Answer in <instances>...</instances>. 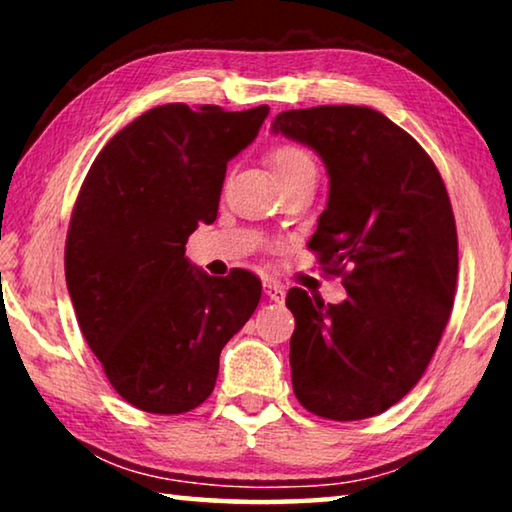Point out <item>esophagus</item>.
<instances>
[{"mask_svg":"<svg viewBox=\"0 0 512 512\" xmlns=\"http://www.w3.org/2000/svg\"><path fill=\"white\" fill-rule=\"evenodd\" d=\"M264 291L273 302H284V298H287V291H284L280 284H275V282H264Z\"/></svg>","mask_w":512,"mask_h":512,"instance_id":"34e87169","label":"esophagus"}]
</instances>
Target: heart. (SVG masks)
Listing matches in <instances>:
<instances>
[{"instance_id": "obj_1", "label": "heart", "mask_w": 512, "mask_h": 512, "mask_svg": "<svg viewBox=\"0 0 512 512\" xmlns=\"http://www.w3.org/2000/svg\"><path fill=\"white\" fill-rule=\"evenodd\" d=\"M268 164H271V171L277 180V185L284 183V180H291L300 176L305 171H316L314 160L311 155L302 149V146L293 142H280L275 144L266 155Z\"/></svg>"}]
</instances>
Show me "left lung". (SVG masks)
<instances>
[{
  "instance_id": "obj_1",
  "label": "left lung",
  "mask_w": 512,
  "mask_h": 512,
  "mask_svg": "<svg viewBox=\"0 0 512 512\" xmlns=\"http://www.w3.org/2000/svg\"><path fill=\"white\" fill-rule=\"evenodd\" d=\"M273 133L325 162L329 198L309 248L348 291L339 305L289 291L293 393L320 418H372L418 384L452 314V203L427 151L372 108L287 110Z\"/></svg>"
}]
</instances>
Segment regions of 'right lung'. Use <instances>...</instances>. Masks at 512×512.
I'll list each match as a JSON object with an SVG mask.
<instances>
[{"label": "right lung", "mask_w": 512, "mask_h": 512, "mask_svg": "<svg viewBox=\"0 0 512 512\" xmlns=\"http://www.w3.org/2000/svg\"><path fill=\"white\" fill-rule=\"evenodd\" d=\"M266 117L268 106L151 108L103 146L83 180L67 230V291L90 350L135 409L176 415L203 404L223 345L262 298L253 273L207 275L185 244L216 219L225 167Z\"/></svg>", "instance_id": "add662e5"}]
</instances>
